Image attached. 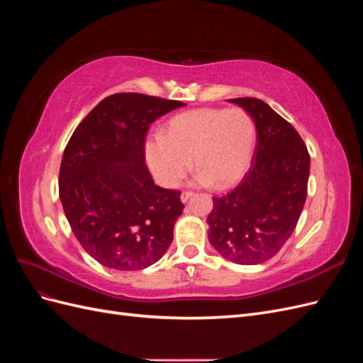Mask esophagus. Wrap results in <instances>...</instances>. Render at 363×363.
<instances>
[{"instance_id":"1","label":"esophagus","mask_w":363,"mask_h":363,"mask_svg":"<svg viewBox=\"0 0 363 363\" xmlns=\"http://www.w3.org/2000/svg\"><path fill=\"white\" fill-rule=\"evenodd\" d=\"M192 195H194V192H191V191H184V192H182V195H180V200H182V203H186V201H188Z\"/></svg>"}]
</instances>
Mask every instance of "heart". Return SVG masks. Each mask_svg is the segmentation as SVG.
Here are the masks:
<instances>
[{"instance_id":"obj_1","label":"heart","mask_w":363,"mask_h":363,"mask_svg":"<svg viewBox=\"0 0 363 363\" xmlns=\"http://www.w3.org/2000/svg\"><path fill=\"white\" fill-rule=\"evenodd\" d=\"M255 140V121L244 108H196L172 118L162 138L148 140L145 159L163 188H175L194 162V184L225 189L244 177Z\"/></svg>"}]
</instances>
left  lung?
<instances>
[{"label":"left lung","instance_id":"obj_1","mask_svg":"<svg viewBox=\"0 0 363 363\" xmlns=\"http://www.w3.org/2000/svg\"><path fill=\"white\" fill-rule=\"evenodd\" d=\"M255 121L252 164L236 188L213 199L207 238L224 259L257 265L276 256L298 223L311 156L296 130L257 98L227 100Z\"/></svg>","mask_w":363,"mask_h":363}]
</instances>
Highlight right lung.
I'll use <instances>...</instances> for the list:
<instances>
[{"label":"right lung","instance_id":"1","mask_svg":"<svg viewBox=\"0 0 363 363\" xmlns=\"http://www.w3.org/2000/svg\"><path fill=\"white\" fill-rule=\"evenodd\" d=\"M183 106L115 94L94 107L65 148L59 174L65 216L83 250L106 268H148L172 242L184 206L179 191L155 184L144 144L156 119Z\"/></svg>","mask_w":363,"mask_h":363}]
</instances>
